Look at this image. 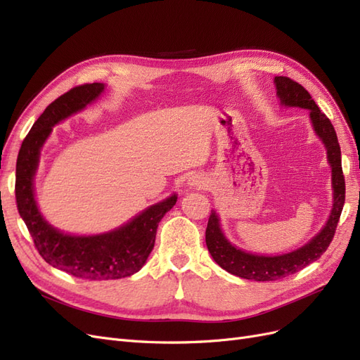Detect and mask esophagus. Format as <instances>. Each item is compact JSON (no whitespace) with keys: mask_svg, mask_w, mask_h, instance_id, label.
I'll list each match as a JSON object with an SVG mask.
<instances>
[{"mask_svg":"<svg viewBox=\"0 0 360 360\" xmlns=\"http://www.w3.org/2000/svg\"><path fill=\"white\" fill-rule=\"evenodd\" d=\"M189 184H191V186H198V188L205 186L204 180H202L201 177H198V176H192V177L189 179Z\"/></svg>","mask_w":360,"mask_h":360,"instance_id":"esophagus-1","label":"esophagus"}]
</instances>
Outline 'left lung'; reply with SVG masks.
<instances>
[{"label": "left lung", "mask_w": 360, "mask_h": 360, "mask_svg": "<svg viewBox=\"0 0 360 360\" xmlns=\"http://www.w3.org/2000/svg\"><path fill=\"white\" fill-rule=\"evenodd\" d=\"M275 84L276 94L282 105L299 106L309 111L315 134L319 135L326 150H328V160L332 167L333 205L329 221L326 222L323 230L309 243L292 250V252L276 257L249 254L231 245L221 230L219 216L212 210L205 230L207 249H209L216 263L226 270L228 274L252 281H278L296 274V271L311 264L312 261L319 259L332 242L345 201V180L341 165V148L330 120L320 111V108L314 102L311 94L299 82L287 78V76H275Z\"/></svg>", "instance_id": "8db88e82"}]
</instances>
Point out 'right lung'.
<instances>
[{"instance_id": "obj_1", "label": "right lung", "mask_w": 360, "mask_h": 360, "mask_svg": "<svg viewBox=\"0 0 360 360\" xmlns=\"http://www.w3.org/2000/svg\"><path fill=\"white\" fill-rule=\"evenodd\" d=\"M105 90L101 82L84 84L69 90L53 101L32 124L20 146L16 162L15 195L20 217L34 240L41 258L52 267L90 281L127 278L146 264L155 246L158 225L167 212L177 202L171 195L126 225L114 231L97 236H70L49 225L37 209L34 200V176L39 165L40 148L61 120L78 112L96 101Z\"/></svg>"}]
</instances>
